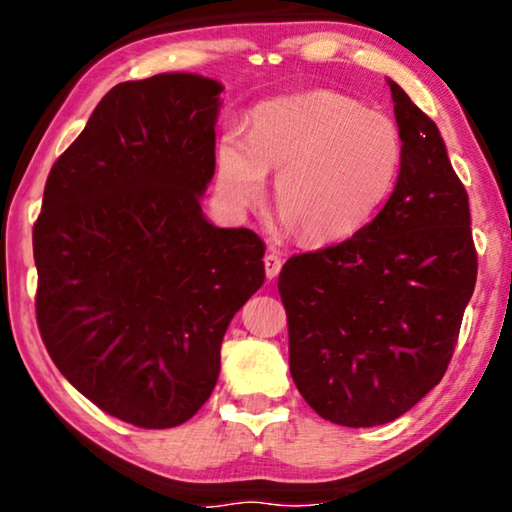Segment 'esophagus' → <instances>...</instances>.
<instances>
[{"label": "esophagus", "instance_id": "esophagus-1", "mask_svg": "<svg viewBox=\"0 0 512 512\" xmlns=\"http://www.w3.org/2000/svg\"><path fill=\"white\" fill-rule=\"evenodd\" d=\"M265 263V277L268 279H275L279 275V270H282V258H279L277 251H268L263 258Z\"/></svg>", "mask_w": 512, "mask_h": 512}]
</instances>
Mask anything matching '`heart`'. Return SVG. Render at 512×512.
<instances>
[{"instance_id": "heart-1", "label": "heart", "mask_w": 512, "mask_h": 512, "mask_svg": "<svg viewBox=\"0 0 512 512\" xmlns=\"http://www.w3.org/2000/svg\"><path fill=\"white\" fill-rule=\"evenodd\" d=\"M403 142L394 121L349 97L307 93L254 109L249 132L228 128L216 146V181L233 212L258 205L277 172L275 205L307 244H331L366 226L398 177Z\"/></svg>"}]
</instances>
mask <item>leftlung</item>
<instances>
[{
	"label": "left lung",
	"instance_id": "left-lung-1",
	"mask_svg": "<svg viewBox=\"0 0 512 512\" xmlns=\"http://www.w3.org/2000/svg\"><path fill=\"white\" fill-rule=\"evenodd\" d=\"M387 83L403 142L394 193L349 240L289 258L277 284L293 382L319 417L352 429L394 422L436 387L478 277L443 137Z\"/></svg>",
	"mask_w": 512,
	"mask_h": 512
}]
</instances>
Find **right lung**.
Here are the masks:
<instances>
[{
  "label": "right lung",
  "instance_id": "obj_1",
  "mask_svg": "<svg viewBox=\"0 0 512 512\" xmlns=\"http://www.w3.org/2000/svg\"><path fill=\"white\" fill-rule=\"evenodd\" d=\"M219 81L118 83L46 179L32 244L37 321L97 408L172 429L202 408L235 312L263 286L265 244L207 221Z\"/></svg>",
  "mask_w": 512,
  "mask_h": 512
}]
</instances>
